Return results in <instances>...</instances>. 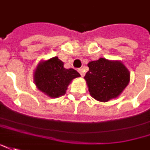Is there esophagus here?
Instances as JSON below:
<instances>
[{"instance_id":"obj_1","label":"esophagus","mask_w":150,"mask_h":150,"mask_svg":"<svg viewBox=\"0 0 150 150\" xmlns=\"http://www.w3.org/2000/svg\"><path fill=\"white\" fill-rule=\"evenodd\" d=\"M78 72H79V73L81 74V77H83V76L85 75V73H84V71H83V69H78Z\"/></svg>"}]
</instances>
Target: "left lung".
Instances as JSON below:
<instances>
[{
	"instance_id": "8db88e82",
	"label": "left lung",
	"mask_w": 150,
	"mask_h": 150,
	"mask_svg": "<svg viewBox=\"0 0 150 150\" xmlns=\"http://www.w3.org/2000/svg\"><path fill=\"white\" fill-rule=\"evenodd\" d=\"M84 77L90 95L95 100L108 102L120 96L130 81V72L123 63L100 58L89 62Z\"/></svg>"
}]
</instances>
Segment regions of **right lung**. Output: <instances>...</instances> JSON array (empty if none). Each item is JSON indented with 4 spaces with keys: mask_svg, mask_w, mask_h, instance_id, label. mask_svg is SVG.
Wrapping results in <instances>:
<instances>
[{
    "mask_svg": "<svg viewBox=\"0 0 150 150\" xmlns=\"http://www.w3.org/2000/svg\"><path fill=\"white\" fill-rule=\"evenodd\" d=\"M79 77L81 75L76 70L64 69V62L57 56L39 62L33 73L37 88L50 98L64 95L71 81Z\"/></svg>",
    "mask_w": 150,
    "mask_h": 150,
    "instance_id": "1",
    "label": "right lung"
}]
</instances>
